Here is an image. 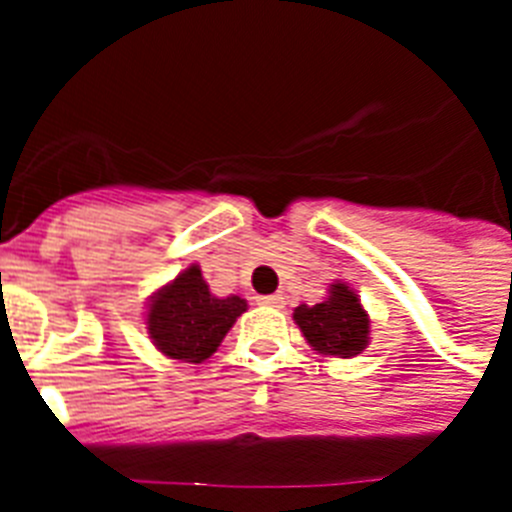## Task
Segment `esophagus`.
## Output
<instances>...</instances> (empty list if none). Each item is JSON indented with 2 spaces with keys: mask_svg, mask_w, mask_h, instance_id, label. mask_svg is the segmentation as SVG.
I'll return each instance as SVG.
<instances>
[{
  "mask_svg": "<svg viewBox=\"0 0 512 512\" xmlns=\"http://www.w3.org/2000/svg\"><path fill=\"white\" fill-rule=\"evenodd\" d=\"M261 305H269V307H284V295H264L259 297Z\"/></svg>",
  "mask_w": 512,
  "mask_h": 512,
  "instance_id": "1",
  "label": "esophagus"
}]
</instances>
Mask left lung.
I'll list each match as a JSON object with an SVG mask.
<instances>
[{"label":"left lung","mask_w":512,"mask_h":512,"mask_svg":"<svg viewBox=\"0 0 512 512\" xmlns=\"http://www.w3.org/2000/svg\"><path fill=\"white\" fill-rule=\"evenodd\" d=\"M295 323L318 354L351 359L369 343V315L348 284H330L328 297L318 305L295 307Z\"/></svg>","instance_id":"1"}]
</instances>
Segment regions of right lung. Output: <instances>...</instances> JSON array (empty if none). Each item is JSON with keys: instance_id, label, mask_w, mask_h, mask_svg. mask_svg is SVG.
I'll return each instance as SVG.
<instances>
[{"instance_id": "right-lung-1", "label": "right lung", "mask_w": 512, "mask_h": 512, "mask_svg": "<svg viewBox=\"0 0 512 512\" xmlns=\"http://www.w3.org/2000/svg\"><path fill=\"white\" fill-rule=\"evenodd\" d=\"M246 307L238 295H212L200 266H189L153 295L146 315L148 336L169 359L202 364L215 354Z\"/></svg>"}]
</instances>
